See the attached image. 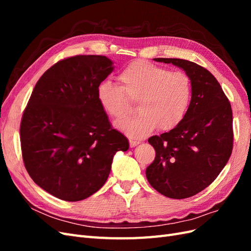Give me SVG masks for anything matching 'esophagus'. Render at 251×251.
I'll list each match as a JSON object with an SVG mask.
<instances>
[{"label": "esophagus", "mask_w": 251, "mask_h": 251, "mask_svg": "<svg viewBox=\"0 0 251 251\" xmlns=\"http://www.w3.org/2000/svg\"><path fill=\"white\" fill-rule=\"evenodd\" d=\"M140 142L138 141V140H133V139H130V147L131 148H134V147H136L137 146V144H139Z\"/></svg>", "instance_id": "esophagus-1"}]
</instances>
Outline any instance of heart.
<instances>
[{"mask_svg": "<svg viewBox=\"0 0 251 251\" xmlns=\"http://www.w3.org/2000/svg\"><path fill=\"white\" fill-rule=\"evenodd\" d=\"M120 87L110 80L96 90L101 109L114 119H123L137 102L138 117L121 120L115 126L133 139L147 137L158 126L169 131L184 118L192 100V81L183 71H170L146 60H136L118 75Z\"/></svg>", "mask_w": 251, "mask_h": 251, "instance_id": "b5f03b06", "label": "heart"}]
</instances>
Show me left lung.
<instances>
[{
	"label": "left lung",
	"instance_id": "left-lung-1",
	"mask_svg": "<svg viewBox=\"0 0 251 251\" xmlns=\"http://www.w3.org/2000/svg\"><path fill=\"white\" fill-rule=\"evenodd\" d=\"M183 69L192 81V100L181 123L149 138L156 157L147 169L151 187L165 197L185 199L214 182L231 155L232 111L208 70L180 58H154Z\"/></svg>",
	"mask_w": 251,
	"mask_h": 251
}]
</instances>
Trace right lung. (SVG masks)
<instances>
[{
  "label": "right lung",
  "instance_id": "right-lung-1",
  "mask_svg": "<svg viewBox=\"0 0 251 251\" xmlns=\"http://www.w3.org/2000/svg\"><path fill=\"white\" fill-rule=\"evenodd\" d=\"M113 69L103 55L59 60L36 82L23 114L25 168L37 185L60 200L80 201L96 193L109 177L116 151L128 149L96 96Z\"/></svg>",
  "mask_w": 251,
  "mask_h": 251
}]
</instances>
